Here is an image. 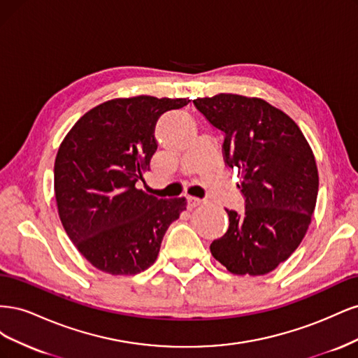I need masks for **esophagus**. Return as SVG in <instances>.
I'll list each match as a JSON object with an SVG mask.
<instances>
[{
  "instance_id": "obj_1",
  "label": "esophagus",
  "mask_w": 358,
  "mask_h": 358,
  "mask_svg": "<svg viewBox=\"0 0 358 358\" xmlns=\"http://www.w3.org/2000/svg\"><path fill=\"white\" fill-rule=\"evenodd\" d=\"M201 199H199V197H188V204H189V208H196V206H199V204H201Z\"/></svg>"
}]
</instances>
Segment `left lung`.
Returning <instances> with one entry per match:
<instances>
[{"instance_id":"obj_1","label":"left lung","mask_w":358,"mask_h":358,"mask_svg":"<svg viewBox=\"0 0 358 358\" xmlns=\"http://www.w3.org/2000/svg\"><path fill=\"white\" fill-rule=\"evenodd\" d=\"M224 134L225 166L242 173L245 212L225 209L229 230L210 252L234 275H266L296 251L318 196L315 157L289 116L262 99L218 94L192 101Z\"/></svg>"}]
</instances>
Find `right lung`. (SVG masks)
Returning <instances> with one entry per match:
<instances>
[{"label": "right lung", "mask_w": 358, "mask_h": 358, "mask_svg": "<svg viewBox=\"0 0 358 358\" xmlns=\"http://www.w3.org/2000/svg\"><path fill=\"white\" fill-rule=\"evenodd\" d=\"M187 99L140 95L106 101L85 113L55 159L61 222L79 252L101 272L136 275L155 263L185 197L158 199L137 188L158 148L155 125Z\"/></svg>", "instance_id": "obj_1"}]
</instances>
